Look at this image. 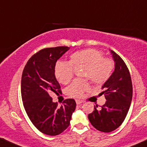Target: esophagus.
<instances>
[{
  "mask_svg": "<svg viewBox=\"0 0 147 147\" xmlns=\"http://www.w3.org/2000/svg\"><path fill=\"white\" fill-rule=\"evenodd\" d=\"M82 103H83L82 101H80V100H76L77 105H81Z\"/></svg>",
  "mask_w": 147,
  "mask_h": 147,
  "instance_id": "esophagus-1",
  "label": "esophagus"
}]
</instances>
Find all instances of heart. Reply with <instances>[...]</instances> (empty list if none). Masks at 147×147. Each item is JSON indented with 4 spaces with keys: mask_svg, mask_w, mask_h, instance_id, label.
Returning <instances> with one entry per match:
<instances>
[{
    "mask_svg": "<svg viewBox=\"0 0 147 147\" xmlns=\"http://www.w3.org/2000/svg\"><path fill=\"white\" fill-rule=\"evenodd\" d=\"M73 66H84L82 76L95 84H102L110 78L113 63L103 58V53L93 49L78 51L70 55L69 61H58L55 66L56 78L63 84H68L73 77ZM89 87L86 80H76L66 89L67 95L78 98Z\"/></svg>",
    "mask_w": 147,
    "mask_h": 147,
    "instance_id": "b5f03b06",
    "label": "heart"
}]
</instances>
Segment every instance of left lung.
Segmentation results:
<instances>
[{
    "label": "left lung",
    "instance_id": "1",
    "mask_svg": "<svg viewBox=\"0 0 147 147\" xmlns=\"http://www.w3.org/2000/svg\"><path fill=\"white\" fill-rule=\"evenodd\" d=\"M115 62V69L102 86L106 101L101 109L94 106L88 115L91 124L98 130L111 132L116 129L125 118L132 98V84L126 64L120 56L111 51Z\"/></svg>",
    "mask_w": 147,
    "mask_h": 147
}]
</instances>
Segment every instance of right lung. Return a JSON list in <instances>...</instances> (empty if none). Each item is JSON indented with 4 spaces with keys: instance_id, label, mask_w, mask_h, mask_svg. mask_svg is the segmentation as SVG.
I'll use <instances>...</instances> for the list:
<instances>
[{
    "instance_id": "obj_1",
    "label": "right lung",
    "mask_w": 147,
    "mask_h": 147,
    "mask_svg": "<svg viewBox=\"0 0 147 147\" xmlns=\"http://www.w3.org/2000/svg\"><path fill=\"white\" fill-rule=\"evenodd\" d=\"M69 49L58 46L39 51L29 58L22 75L21 94L26 113L34 125L47 135H58L67 129L76 108L72 98L58 106L49 96L51 92H61L55 66Z\"/></svg>"
}]
</instances>
